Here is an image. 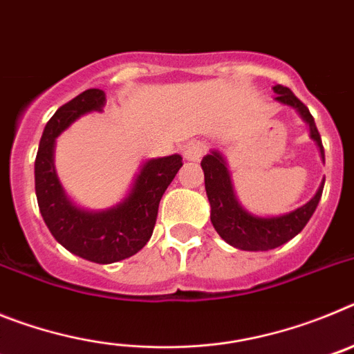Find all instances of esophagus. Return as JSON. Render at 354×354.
I'll list each match as a JSON object with an SVG mask.
<instances>
[{
	"label": "esophagus",
	"mask_w": 354,
	"mask_h": 354,
	"mask_svg": "<svg viewBox=\"0 0 354 354\" xmlns=\"http://www.w3.org/2000/svg\"><path fill=\"white\" fill-rule=\"evenodd\" d=\"M204 152H205V143L192 142V143H187L186 149H184V158H186L187 161H198V159L204 156Z\"/></svg>",
	"instance_id": "obj_1"
}]
</instances>
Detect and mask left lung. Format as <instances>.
<instances>
[{
	"label": "left lung",
	"instance_id": "obj_1",
	"mask_svg": "<svg viewBox=\"0 0 354 354\" xmlns=\"http://www.w3.org/2000/svg\"><path fill=\"white\" fill-rule=\"evenodd\" d=\"M273 90L277 93L274 101L296 109L301 115L303 120L308 124L310 138L317 143L321 158L324 161L321 134L315 127L314 117L310 115L308 108L287 86L277 84V86H273ZM202 170H204L205 177V192H207L209 204H211L212 227L228 245L234 246V248L246 250V252H268V250L286 245L287 241L298 236L314 214L324 187L323 180L317 193L301 207L282 216L261 218V216L252 214V212L241 207L236 198V193H234L227 162L218 150H212L211 154L202 159Z\"/></svg>",
	"mask_w": 354,
	"mask_h": 354
}]
</instances>
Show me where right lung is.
I'll use <instances>...</instances> for the list:
<instances>
[{
	"label": "right lung",
	"instance_id": "obj_1",
	"mask_svg": "<svg viewBox=\"0 0 354 354\" xmlns=\"http://www.w3.org/2000/svg\"><path fill=\"white\" fill-rule=\"evenodd\" d=\"M104 104L106 93L90 88L60 106L44 127L35 159L37 202L49 232L68 252L97 264L124 261L147 245L162 193L183 167L179 154L149 159L120 204L104 211L77 207L65 195L56 175L55 142L72 122L92 111H102Z\"/></svg>",
	"mask_w": 354,
	"mask_h": 354
}]
</instances>
